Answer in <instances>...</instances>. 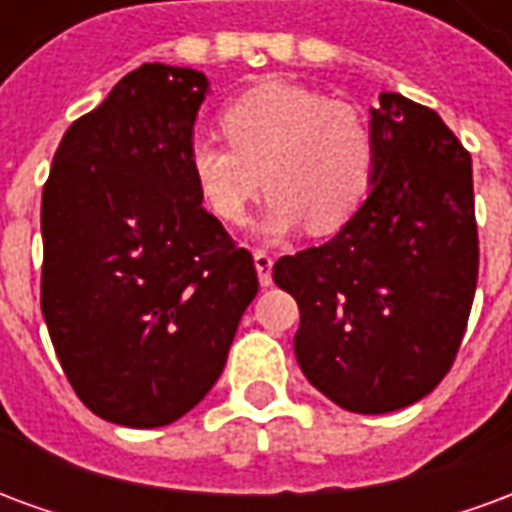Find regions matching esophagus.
Returning a JSON list of instances; mask_svg holds the SVG:
<instances>
[{"instance_id":"34e87169","label":"esophagus","mask_w":512,"mask_h":512,"mask_svg":"<svg viewBox=\"0 0 512 512\" xmlns=\"http://www.w3.org/2000/svg\"><path fill=\"white\" fill-rule=\"evenodd\" d=\"M252 257H255V268H257V282H260V288H268L274 279H271V257L263 252V249H255L252 252Z\"/></svg>"}]
</instances>
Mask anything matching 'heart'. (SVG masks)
I'll return each instance as SVG.
<instances>
[{"label": "heart", "mask_w": 512, "mask_h": 512, "mask_svg": "<svg viewBox=\"0 0 512 512\" xmlns=\"http://www.w3.org/2000/svg\"><path fill=\"white\" fill-rule=\"evenodd\" d=\"M219 123L227 142L194 136L189 172L222 222H241L263 183L271 189L268 233L304 222L315 233H334L362 208L373 183L376 145L351 104L274 79L230 101Z\"/></svg>", "instance_id": "b5f03b06"}]
</instances>
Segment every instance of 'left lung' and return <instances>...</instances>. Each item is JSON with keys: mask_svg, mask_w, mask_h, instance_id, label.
I'll return each instance as SVG.
<instances>
[{"mask_svg": "<svg viewBox=\"0 0 512 512\" xmlns=\"http://www.w3.org/2000/svg\"><path fill=\"white\" fill-rule=\"evenodd\" d=\"M373 189L332 241L279 257L299 304L296 359L356 414L417 403L450 373L480 266L472 158L428 106L381 93L370 109Z\"/></svg>", "mask_w": 512, "mask_h": 512, "instance_id": "left-lung-1", "label": "left lung"}]
</instances>
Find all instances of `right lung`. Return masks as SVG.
<instances>
[{
  "label": "right lung",
  "instance_id": "1",
  "mask_svg": "<svg viewBox=\"0 0 512 512\" xmlns=\"http://www.w3.org/2000/svg\"><path fill=\"white\" fill-rule=\"evenodd\" d=\"M208 79L145 62L73 123L43 186L40 307L73 392L101 419L161 428L211 392L255 260L189 172Z\"/></svg>",
  "mask_w": 512,
  "mask_h": 512
}]
</instances>
